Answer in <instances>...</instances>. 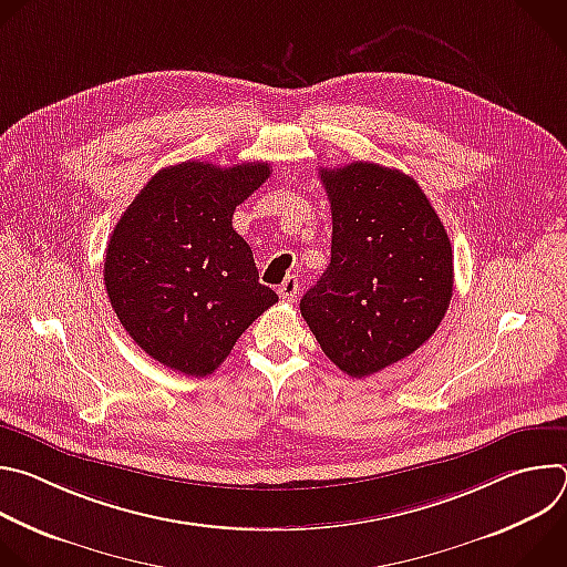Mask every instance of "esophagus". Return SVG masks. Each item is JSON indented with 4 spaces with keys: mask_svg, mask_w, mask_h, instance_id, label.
Here are the masks:
<instances>
[{
    "mask_svg": "<svg viewBox=\"0 0 567 567\" xmlns=\"http://www.w3.org/2000/svg\"><path fill=\"white\" fill-rule=\"evenodd\" d=\"M298 278L296 276H287L285 280H282V285L278 287V293H280V298L282 300H287V302H293L296 300V296H298Z\"/></svg>",
    "mask_w": 567,
    "mask_h": 567,
    "instance_id": "obj_1",
    "label": "esophagus"
}]
</instances>
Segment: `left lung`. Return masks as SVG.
Wrapping results in <instances>:
<instances>
[{
  "instance_id": "1",
  "label": "left lung",
  "mask_w": 567,
  "mask_h": 567,
  "mask_svg": "<svg viewBox=\"0 0 567 567\" xmlns=\"http://www.w3.org/2000/svg\"><path fill=\"white\" fill-rule=\"evenodd\" d=\"M332 206V260L302 296L318 346L370 377L424 346L453 296V251L420 184L368 161L320 171Z\"/></svg>"
}]
</instances>
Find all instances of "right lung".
Instances as JSON below:
<instances>
[{"instance_id":"1","label":"right lung","mask_w":567,"mask_h":567,"mask_svg":"<svg viewBox=\"0 0 567 567\" xmlns=\"http://www.w3.org/2000/svg\"><path fill=\"white\" fill-rule=\"evenodd\" d=\"M269 164L204 161L158 171L127 206L105 254V287L121 326L154 361L206 377L251 322L278 302L233 228L235 206Z\"/></svg>"}]
</instances>
